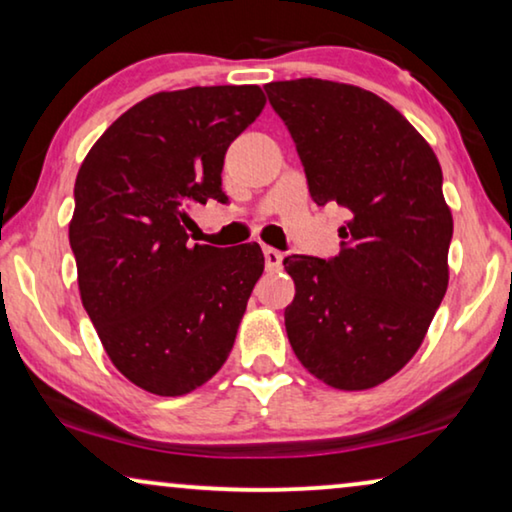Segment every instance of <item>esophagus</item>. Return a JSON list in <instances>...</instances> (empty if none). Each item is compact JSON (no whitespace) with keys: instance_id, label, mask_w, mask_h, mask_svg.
Returning a JSON list of instances; mask_svg holds the SVG:
<instances>
[{"instance_id":"obj_1","label":"esophagus","mask_w":512,"mask_h":512,"mask_svg":"<svg viewBox=\"0 0 512 512\" xmlns=\"http://www.w3.org/2000/svg\"><path fill=\"white\" fill-rule=\"evenodd\" d=\"M263 256H265V268L268 270H279L282 268V251L272 249V247H263Z\"/></svg>"}]
</instances>
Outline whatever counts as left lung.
Masks as SVG:
<instances>
[{"mask_svg":"<svg viewBox=\"0 0 512 512\" xmlns=\"http://www.w3.org/2000/svg\"><path fill=\"white\" fill-rule=\"evenodd\" d=\"M317 205L349 212L340 254L284 258L298 361L328 387L373 389L422 347L450 282L452 212L429 142L370 90L324 79L265 86Z\"/></svg>","mask_w":512,"mask_h":512,"instance_id":"left-lung-1","label":"left lung"}]
</instances>
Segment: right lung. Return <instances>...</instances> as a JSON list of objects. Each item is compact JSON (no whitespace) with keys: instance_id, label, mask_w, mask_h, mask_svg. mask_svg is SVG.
I'll list each match as a JSON object with an SVG mask.
<instances>
[{"instance_id":"right-lung-1","label":"right lung","mask_w":512,"mask_h":512,"mask_svg":"<svg viewBox=\"0 0 512 512\" xmlns=\"http://www.w3.org/2000/svg\"><path fill=\"white\" fill-rule=\"evenodd\" d=\"M265 107L258 86L163 90L93 144L74 184L69 244L81 303L118 373L156 396L219 373L263 275L256 242L188 244V209L221 191L223 158Z\"/></svg>"}]
</instances>
